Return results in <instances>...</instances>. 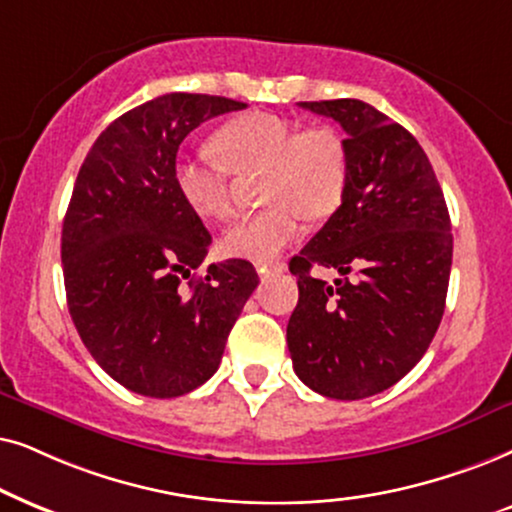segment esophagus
<instances>
[{
	"mask_svg": "<svg viewBox=\"0 0 512 512\" xmlns=\"http://www.w3.org/2000/svg\"><path fill=\"white\" fill-rule=\"evenodd\" d=\"M257 274H260L262 278H269V276H276V274H283L285 271V264L283 262H257L255 264Z\"/></svg>",
	"mask_w": 512,
	"mask_h": 512,
	"instance_id": "34e87169",
	"label": "esophagus"
}]
</instances>
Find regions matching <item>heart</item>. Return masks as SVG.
Here are the masks:
<instances>
[{
    "mask_svg": "<svg viewBox=\"0 0 512 512\" xmlns=\"http://www.w3.org/2000/svg\"><path fill=\"white\" fill-rule=\"evenodd\" d=\"M215 156L182 154L173 166L180 199L201 220L231 213L229 173L264 168L260 213L243 217L222 238V248L243 260H271L302 231V215L323 220L339 208L349 182V154L335 128L297 131L276 114L250 112L231 119L213 138Z\"/></svg>",
    "mask_w": 512,
    "mask_h": 512,
    "instance_id": "1",
    "label": "heart"
}]
</instances>
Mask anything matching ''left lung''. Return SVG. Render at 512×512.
I'll return each instance as SVG.
<instances>
[{"instance_id": "left-lung-1", "label": "left lung", "mask_w": 512, "mask_h": 512, "mask_svg": "<svg viewBox=\"0 0 512 512\" xmlns=\"http://www.w3.org/2000/svg\"><path fill=\"white\" fill-rule=\"evenodd\" d=\"M346 131L349 182L323 229L290 260L297 377L325 398L386 391L419 363L445 313L452 224L417 138L363 100L299 102ZM335 268V284L310 274Z\"/></svg>"}]
</instances>
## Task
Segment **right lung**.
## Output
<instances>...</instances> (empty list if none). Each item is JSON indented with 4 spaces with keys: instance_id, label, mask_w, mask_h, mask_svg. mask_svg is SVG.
Masks as SVG:
<instances>
[{
    "instance_id": "1",
    "label": "right lung",
    "mask_w": 512,
    "mask_h": 512,
    "mask_svg": "<svg viewBox=\"0 0 512 512\" xmlns=\"http://www.w3.org/2000/svg\"><path fill=\"white\" fill-rule=\"evenodd\" d=\"M243 107L159 95L98 135L74 182L60 241L70 316L95 363L147 398H177L213 377L260 283L245 260L196 274L213 238L173 182L180 142Z\"/></svg>"
}]
</instances>
